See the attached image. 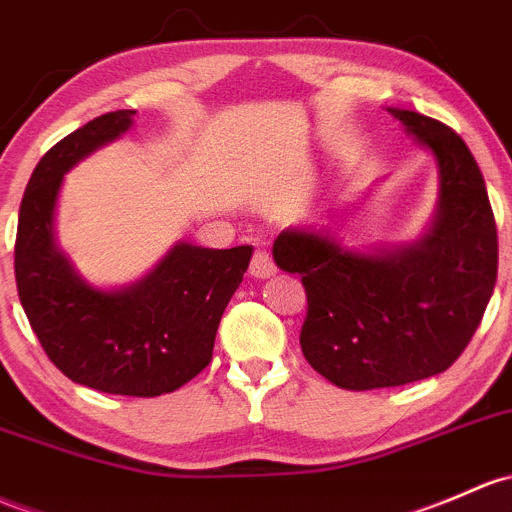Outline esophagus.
Segmentation results:
<instances>
[{
	"label": "esophagus",
	"mask_w": 512,
	"mask_h": 512,
	"mask_svg": "<svg viewBox=\"0 0 512 512\" xmlns=\"http://www.w3.org/2000/svg\"><path fill=\"white\" fill-rule=\"evenodd\" d=\"M277 272V267H274L272 262V255L265 250V247H257L255 255H252V262H250V274L255 279H267L272 277V274Z\"/></svg>",
	"instance_id": "obj_1"
}]
</instances>
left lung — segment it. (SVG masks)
<instances>
[{
  "mask_svg": "<svg viewBox=\"0 0 512 512\" xmlns=\"http://www.w3.org/2000/svg\"><path fill=\"white\" fill-rule=\"evenodd\" d=\"M437 164L434 215L412 242L348 247L331 225H294L272 245L306 289L301 353L343 390L397 387L444 373L469 346L498 274L486 181L464 139L419 112L387 107Z\"/></svg>",
  "mask_w": 512,
  "mask_h": 512,
  "instance_id": "left-lung-1",
  "label": "left lung"
}]
</instances>
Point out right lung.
Wrapping results in <instances>:
<instances>
[{
  "mask_svg": "<svg viewBox=\"0 0 512 512\" xmlns=\"http://www.w3.org/2000/svg\"><path fill=\"white\" fill-rule=\"evenodd\" d=\"M134 115L95 117L43 154L21 198L14 274L26 319L66 378L110 395L157 397L211 363L220 316L252 247L211 250L179 240L142 279L112 289L78 272L56 240L63 176L120 139Z\"/></svg>",
  "mask_w": 512,
  "mask_h": 512,
  "instance_id": "add662e5",
  "label": "right lung"
}]
</instances>
